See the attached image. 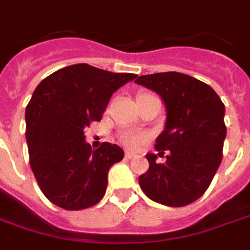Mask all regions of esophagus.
<instances>
[{
  "label": "esophagus",
  "mask_w": 250,
  "mask_h": 250,
  "mask_svg": "<svg viewBox=\"0 0 250 250\" xmlns=\"http://www.w3.org/2000/svg\"><path fill=\"white\" fill-rule=\"evenodd\" d=\"M134 157H136V154H134V153H130V152L125 153V158H126V160H133Z\"/></svg>",
  "instance_id": "34e87169"
}]
</instances>
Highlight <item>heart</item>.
<instances>
[{
  "label": "heart",
  "mask_w": 250,
  "mask_h": 250,
  "mask_svg": "<svg viewBox=\"0 0 250 250\" xmlns=\"http://www.w3.org/2000/svg\"><path fill=\"white\" fill-rule=\"evenodd\" d=\"M120 141L124 146L129 147V149H137L138 146H141L143 144L147 141V136L145 134H138V133L132 132H124L120 136Z\"/></svg>",
  "instance_id": "heart-1"
}]
</instances>
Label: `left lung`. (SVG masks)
<instances>
[{
    "label": "left lung",
    "mask_w": 250,
    "mask_h": 250,
    "mask_svg": "<svg viewBox=\"0 0 250 250\" xmlns=\"http://www.w3.org/2000/svg\"><path fill=\"white\" fill-rule=\"evenodd\" d=\"M136 83L161 96L167 124L156 140V163L147 153L149 170L138 177L143 192L167 207H185L205 193L222 161L227 136L225 106L212 87L197 78L177 72L140 76Z\"/></svg>",
    "instance_id": "obj_1"
}]
</instances>
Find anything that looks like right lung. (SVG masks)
<instances>
[{
	"label": "right lung",
	"instance_id": "1",
	"mask_svg": "<svg viewBox=\"0 0 250 250\" xmlns=\"http://www.w3.org/2000/svg\"><path fill=\"white\" fill-rule=\"evenodd\" d=\"M137 74L112 73L87 63L43 78L25 112L29 163L40 189L54 205L81 210L101 201L107 172L124 158L116 144L93 150L83 129L100 121L112 94Z\"/></svg>",
	"mask_w": 250,
	"mask_h": 250
}]
</instances>
